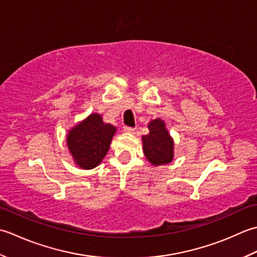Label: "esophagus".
Returning <instances> with one entry per match:
<instances>
[{
	"mask_svg": "<svg viewBox=\"0 0 257 257\" xmlns=\"http://www.w3.org/2000/svg\"><path fill=\"white\" fill-rule=\"evenodd\" d=\"M123 130H124V132H126V133H133L135 131L134 127H131V126H124Z\"/></svg>",
	"mask_w": 257,
	"mask_h": 257,
	"instance_id": "obj_1",
	"label": "esophagus"
}]
</instances>
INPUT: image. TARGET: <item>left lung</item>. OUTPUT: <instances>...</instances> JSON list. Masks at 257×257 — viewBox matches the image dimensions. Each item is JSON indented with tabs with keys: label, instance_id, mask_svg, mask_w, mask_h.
I'll use <instances>...</instances> for the list:
<instances>
[{
	"label": "left lung",
	"instance_id": "1",
	"mask_svg": "<svg viewBox=\"0 0 257 257\" xmlns=\"http://www.w3.org/2000/svg\"><path fill=\"white\" fill-rule=\"evenodd\" d=\"M150 133L144 135L143 151L152 164H167L173 160V140L170 136L165 124L160 118L153 119L149 124Z\"/></svg>",
	"mask_w": 257,
	"mask_h": 257
}]
</instances>
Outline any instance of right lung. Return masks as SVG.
Segmentation results:
<instances>
[{
    "label": "right lung",
    "instance_id": "add662e5",
    "mask_svg": "<svg viewBox=\"0 0 257 257\" xmlns=\"http://www.w3.org/2000/svg\"><path fill=\"white\" fill-rule=\"evenodd\" d=\"M115 126L105 124L98 114H91L73 127L67 135V145L76 164L91 170L101 163L109 149Z\"/></svg>",
    "mask_w": 257,
    "mask_h": 257
}]
</instances>
